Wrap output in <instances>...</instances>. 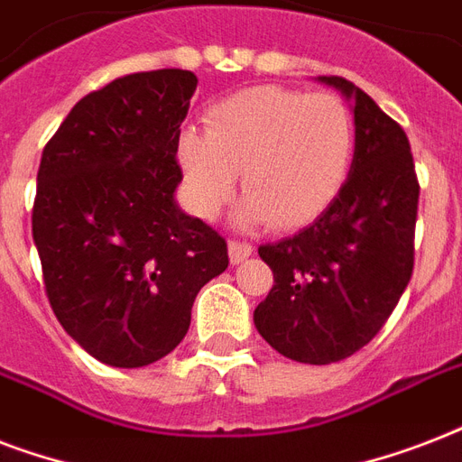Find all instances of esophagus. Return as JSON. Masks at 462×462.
Returning <instances> with one entry per match:
<instances>
[{
	"instance_id": "obj_1",
	"label": "esophagus",
	"mask_w": 462,
	"mask_h": 462,
	"mask_svg": "<svg viewBox=\"0 0 462 462\" xmlns=\"http://www.w3.org/2000/svg\"><path fill=\"white\" fill-rule=\"evenodd\" d=\"M227 249H230L232 263H242V261L249 259V256H252V252H254V246L249 245V242H239V239H230Z\"/></svg>"
}]
</instances>
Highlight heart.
<instances>
[{"label": "heart", "instance_id": "obj_1", "mask_svg": "<svg viewBox=\"0 0 462 462\" xmlns=\"http://www.w3.org/2000/svg\"><path fill=\"white\" fill-rule=\"evenodd\" d=\"M355 153V119L336 93L254 86L206 110V132L177 139L189 201L216 217L242 172V217L278 230L302 227L343 189Z\"/></svg>", "mask_w": 462, "mask_h": 462}]
</instances>
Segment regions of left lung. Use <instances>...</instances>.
Segmentation results:
<instances>
[{"mask_svg": "<svg viewBox=\"0 0 462 462\" xmlns=\"http://www.w3.org/2000/svg\"><path fill=\"white\" fill-rule=\"evenodd\" d=\"M355 103V158L314 223L261 245L273 288L254 311L266 343L304 365H333L372 340L415 268L420 203L408 134L343 76H321Z\"/></svg>", "mask_w": 462, "mask_h": 462, "instance_id": "1", "label": "left lung"}]
</instances>
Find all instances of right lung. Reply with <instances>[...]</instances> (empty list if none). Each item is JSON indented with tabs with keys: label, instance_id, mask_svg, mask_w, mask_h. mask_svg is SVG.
<instances>
[{
	"label": "right lung",
	"instance_id": "add662e5",
	"mask_svg": "<svg viewBox=\"0 0 462 462\" xmlns=\"http://www.w3.org/2000/svg\"><path fill=\"white\" fill-rule=\"evenodd\" d=\"M196 83L184 69L119 76L81 97L42 151L32 239L47 300L110 366L170 355L199 290L230 263L223 235L174 206Z\"/></svg>",
	"mask_w": 462,
	"mask_h": 462
}]
</instances>
